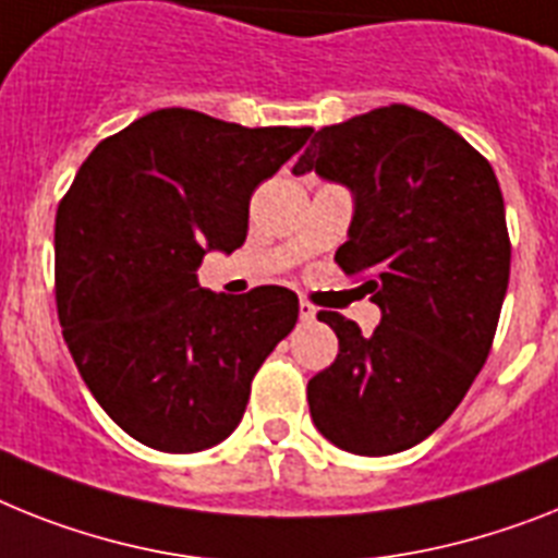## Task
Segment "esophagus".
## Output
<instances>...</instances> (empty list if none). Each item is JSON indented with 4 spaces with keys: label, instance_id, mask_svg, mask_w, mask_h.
<instances>
[{
    "label": "esophagus",
    "instance_id": "34e87169",
    "mask_svg": "<svg viewBox=\"0 0 558 558\" xmlns=\"http://www.w3.org/2000/svg\"><path fill=\"white\" fill-rule=\"evenodd\" d=\"M299 316H302V322H313L316 319V307H313L307 299H302V302H299Z\"/></svg>",
    "mask_w": 558,
    "mask_h": 558
}]
</instances>
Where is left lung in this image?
Segmentation results:
<instances>
[{
	"label": "left lung",
	"instance_id": "1",
	"mask_svg": "<svg viewBox=\"0 0 558 558\" xmlns=\"http://www.w3.org/2000/svg\"><path fill=\"white\" fill-rule=\"evenodd\" d=\"M353 196L344 274L381 311L371 336L322 311L339 353L307 381L313 425L336 448L390 456L434 434L485 365L510 279L499 182L485 156L408 105L313 133L293 173Z\"/></svg>",
	"mask_w": 558,
	"mask_h": 558
}]
</instances>
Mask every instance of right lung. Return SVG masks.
I'll return each instance as SVG.
<instances>
[{
  "label": "right lung",
  "instance_id": "right-lung-1",
  "mask_svg": "<svg viewBox=\"0 0 558 558\" xmlns=\"http://www.w3.org/2000/svg\"><path fill=\"white\" fill-rule=\"evenodd\" d=\"M313 128H242L162 108L90 150L57 210V307L82 379L124 434L165 453L228 439L299 319L293 290L199 288L205 253L247 236L259 182Z\"/></svg>",
  "mask_w": 558,
  "mask_h": 558
}]
</instances>
